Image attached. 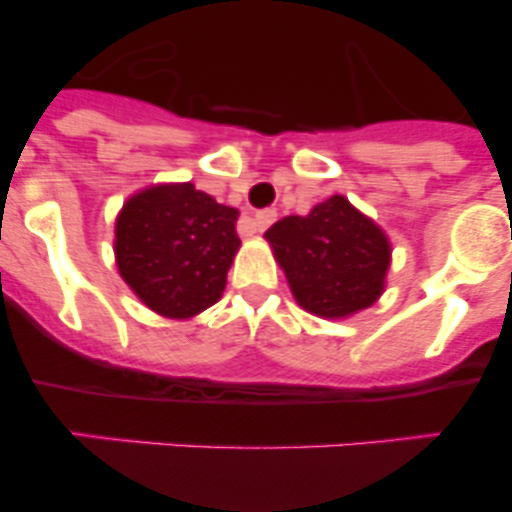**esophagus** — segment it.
<instances>
[{"label":"esophagus","instance_id":"1","mask_svg":"<svg viewBox=\"0 0 512 512\" xmlns=\"http://www.w3.org/2000/svg\"><path fill=\"white\" fill-rule=\"evenodd\" d=\"M274 221H276V211L274 208H266V211L256 213V218H253V226H256V231H266V228H269Z\"/></svg>","mask_w":512,"mask_h":512}]
</instances>
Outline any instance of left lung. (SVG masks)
Returning <instances> with one entry per match:
<instances>
[{
  "label": "left lung",
  "mask_w": 512,
  "mask_h": 512,
  "mask_svg": "<svg viewBox=\"0 0 512 512\" xmlns=\"http://www.w3.org/2000/svg\"><path fill=\"white\" fill-rule=\"evenodd\" d=\"M266 241L294 299L311 314L342 319L372 306L384 291L389 238L344 196L319 203L309 216L281 218Z\"/></svg>",
  "instance_id": "left-lung-1"
}]
</instances>
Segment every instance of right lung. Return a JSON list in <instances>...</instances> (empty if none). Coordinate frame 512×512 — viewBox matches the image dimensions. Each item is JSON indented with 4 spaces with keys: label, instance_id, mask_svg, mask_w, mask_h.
Returning a JSON list of instances; mask_svg holds the SVG:
<instances>
[{
    "label": "right lung",
    "instance_id": "right-lung-1",
    "mask_svg": "<svg viewBox=\"0 0 512 512\" xmlns=\"http://www.w3.org/2000/svg\"><path fill=\"white\" fill-rule=\"evenodd\" d=\"M238 211L193 183L135 193L115 221V261L148 309L191 319L216 304L241 238Z\"/></svg>",
    "mask_w": 512,
    "mask_h": 512
}]
</instances>
